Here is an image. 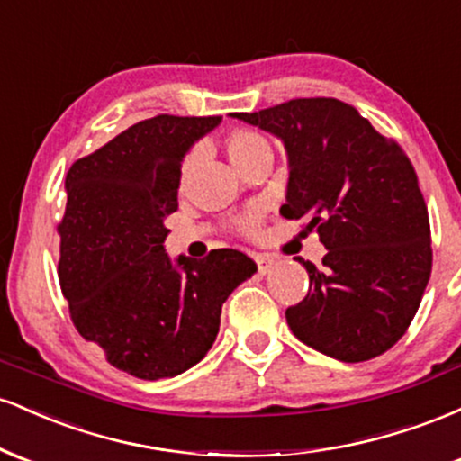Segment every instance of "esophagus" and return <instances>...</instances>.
Wrapping results in <instances>:
<instances>
[{
	"instance_id": "obj_1",
	"label": "esophagus",
	"mask_w": 461,
	"mask_h": 461,
	"mask_svg": "<svg viewBox=\"0 0 461 461\" xmlns=\"http://www.w3.org/2000/svg\"><path fill=\"white\" fill-rule=\"evenodd\" d=\"M253 258H256L258 271H260V273H268L275 267V260L271 256H267V253H256Z\"/></svg>"
}]
</instances>
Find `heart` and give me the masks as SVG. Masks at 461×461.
Masks as SVG:
<instances>
[{
	"mask_svg": "<svg viewBox=\"0 0 461 461\" xmlns=\"http://www.w3.org/2000/svg\"><path fill=\"white\" fill-rule=\"evenodd\" d=\"M223 145H225L227 156H230L231 164H234L238 171H245L253 160H258V158L264 156V153H271V145H268V140L264 139L262 134H258V131L247 130V128H236L227 131ZM197 162H199V149H190L184 153L182 162H179V168H177V179L182 188L188 184V179L193 176ZM256 227H258V212H247L245 216H240V221H238V230L245 231V234H253Z\"/></svg>",
	"mask_w": 461,
	"mask_h": 461,
	"instance_id": "obj_1",
	"label": "heart"
}]
</instances>
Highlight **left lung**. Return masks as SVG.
<instances>
[{"label":"left lung","instance_id":"left-lung-1","mask_svg":"<svg viewBox=\"0 0 461 461\" xmlns=\"http://www.w3.org/2000/svg\"><path fill=\"white\" fill-rule=\"evenodd\" d=\"M238 119L284 140L290 162L284 219L305 221L327 247L303 301L285 310L301 342L366 362L401 340L431 275V227L410 158L353 105L290 99Z\"/></svg>","mask_w":461,"mask_h":461}]
</instances>
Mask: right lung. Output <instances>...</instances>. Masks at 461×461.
<instances>
[{"instance_id": "1", "label": "right lung", "mask_w": 461, "mask_h": 461, "mask_svg": "<svg viewBox=\"0 0 461 461\" xmlns=\"http://www.w3.org/2000/svg\"><path fill=\"white\" fill-rule=\"evenodd\" d=\"M221 116L158 114L67 173L58 279L79 336L139 379L176 377L205 357L231 290L256 273L238 249L203 260L164 253L184 153Z\"/></svg>"}]
</instances>
